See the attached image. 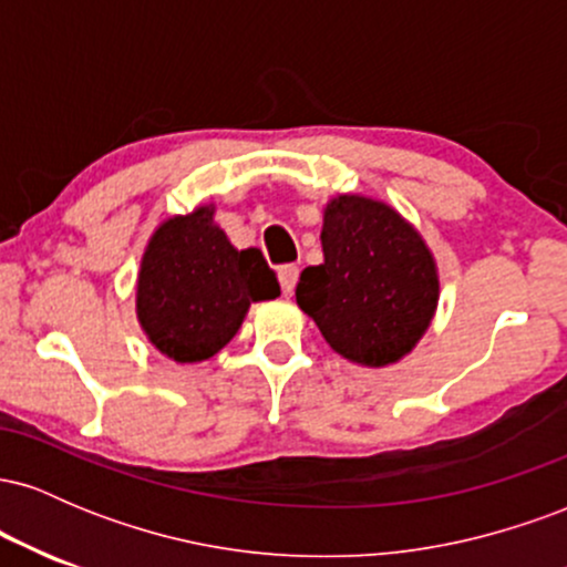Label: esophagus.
Instances as JSON below:
<instances>
[{"label": "esophagus", "mask_w": 567, "mask_h": 567, "mask_svg": "<svg viewBox=\"0 0 567 567\" xmlns=\"http://www.w3.org/2000/svg\"><path fill=\"white\" fill-rule=\"evenodd\" d=\"M277 277H279V285H282L285 296H292V290H296V282H298V266L296 264L279 266Z\"/></svg>", "instance_id": "esophagus-1"}]
</instances>
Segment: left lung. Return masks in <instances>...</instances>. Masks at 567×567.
Returning <instances> with one entry per match:
<instances>
[{
	"label": "left lung",
	"mask_w": 567,
	"mask_h": 567,
	"mask_svg": "<svg viewBox=\"0 0 567 567\" xmlns=\"http://www.w3.org/2000/svg\"><path fill=\"white\" fill-rule=\"evenodd\" d=\"M320 266H306L296 301L324 341L357 365L402 360L432 322L437 266L421 234L383 202L341 194L324 207Z\"/></svg>",
	"instance_id": "8db88e82"
}]
</instances>
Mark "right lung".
I'll return each mask as SVG.
<instances>
[{"label": "right lung", "instance_id": "add662e5", "mask_svg": "<svg viewBox=\"0 0 567 567\" xmlns=\"http://www.w3.org/2000/svg\"><path fill=\"white\" fill-rule=\"evenodd\" d=\"M279 296L258 247L237 250L213 207L175 216L143 252L135 309L148 341L175 362H202L237 336L252 301Z\"/></svg>", "mask_w": 567, "mask_h": 567}]
</instances>
